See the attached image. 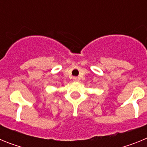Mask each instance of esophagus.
Here are the masks:
<instances>
[{
    "label": "esophagus",
    "mask_w": 147,
    "mask_h": 147,
    "mask_svg": "<svg viewBox=\"0 0 147 147\" xmlns=\"http://www.w3.org/2000/svg\"><path fill=\"white\" fill-rule=\"evenodd\" d=\"M73 80H74V82H78V81H79V78H78V77H74V78H73Z\"/></svg>",
    "instance_id": "1"
}]
</instances>
